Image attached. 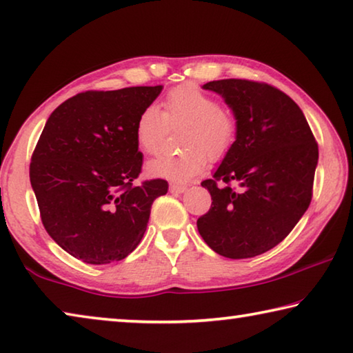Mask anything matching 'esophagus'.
Wrapping results in <instances>:
<instances>
[{"mask_svg": "<svg viewBox=\"0 0 353 353\" xmlns=\"http://www.w3.org/2000/svg\"><path fill=\"white\" fill-rule=\"evenodd\" d=\"M187 190V185H179V183H170V191L171 193H183Z\"/></svg>", "mask_w": 353, "mask_h": 353, "instance_id": "34e87169", "label": "esophagus"}]
</instances>
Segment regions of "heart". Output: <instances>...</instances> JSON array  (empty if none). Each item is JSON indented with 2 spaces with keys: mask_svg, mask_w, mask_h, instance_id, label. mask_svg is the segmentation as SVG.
Instances as JSON below:
<instances>
[{
  "mask_svg": "<svg viewBox=\"0 0 353 353\" xmlns=\"http://www.w3.org/2000/svg\"><path fill=\"white\" fill-rule=\"evenodd\" d=\"M168 128H182L179 145L183 148L176 154L159 155L146 170L154 177L188 182L204 171L208 157L219 160L230 151L238 134V118L212 94L183 83L168 92L162 112L148 105L137 118L135 139L141 151L157 154Z\"/></svg>",
  "mask_w": 353,
  "mask_h": 353,
  "instance_id": "obj_1",
  "label": "heart"
}]
</instances>
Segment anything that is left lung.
Segmentation results:
<instances>
[{
	"instance_id": "1",
	"label": "left lung",
	"mask_w": 353,
	"mask_h": 353,
	"mask_svg": "<svg viewBox=\"0 0 353 353\" xmlns=\"http://www.w3.org/2000/svg\"><path fill=\"white\" fill-rule=\"evenodd\" d=\"M204 88L235 112L238 134L213 177L201 183L212 207L198 230L216 254L250 259L283 241L307 212L318 143L299 105L270 83L221 79Z\"/></svg>"
}]
</instances>
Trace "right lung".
Segmentation results:
<instances>
[{"label": "right lung", "mask_w": 353, "mask_h": 353, "mask_svg": "<svg viewBox=\"0 0 353 353\" xmlns=\"http://www.w3.org/2000/svg\"><path fill=\"white\" fill-rule=\"evenodd\" d=\"M162 88L77 93L48 118L29 177L46 232L74 259H126L145 235L154 199L168 191L163 179L134 183L143 165L137 118Z\"/></svg>", "instance_id": "obj_1"}]
</instances>
